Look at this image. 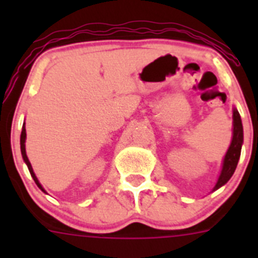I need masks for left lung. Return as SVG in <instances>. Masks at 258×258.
I'll return each instance as SVG.
<instances>
[{"mask_svg": "<svg viewBox=\"0 0 258 258\" xmlns=\"http://www.w3.org/2000/svg\"><path fill=\"white\" fill-rule=\"evenodd\" d=\"M232 120H234V129H232L231 145H230L229 150L225 155L222 170H221V175L217 183L214 186V190L220 188L231 178V175L234 174L236 165H238L239 157H240L241 145H243V125H241L240 115L236 109H234V112H232Z\"/></svg>", "mask_w": 258, "mask_h": 258, "instance_id": "1", "label": "left lung"}]
</instances>
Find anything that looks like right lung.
I'll list each match as a JSON object with an SVG mask.
<instances>
[{"instance_id":"right-lung-1","label":"right lung","mask_w":258,"mask_h":258,"mask_svg":"<svg viewBox=\"0 0 258 258\" xmlns=\"http://www.w3.org/2000/svg\"><path fill=\"white\" fill-rule=\"evenodd\" d=\"M26 136H27V134H26V127H24V124H23L22 134H20V150H22V156H23V160L26 161L27 166H28V169H29V173H31L32 178L35 179L36 184H37V186H38V187L41 188V190L44 191V188L41 187V184H40V182H38L37 177H36L35 172H33V169H32V165H31V163H29L28 157H27V154H26V145H24V143H26Z\"/></svg>"}]
</instances>
